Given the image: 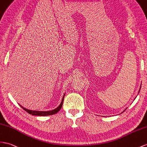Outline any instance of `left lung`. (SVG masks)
Returning <instances> with one entry per match:
<instances>
[{"instance_id": "obj_1", "label": "left lung", "mask_w": 147, "mask_h": 147, "mask_svg": "<svg viewBox=\"0 0 147 147\" xmlns=\"http://www.w3.org/2000/svg\"><path fill=\"white\" fill-rule=\"evenodd\" d=\"M140 88H141V87H140ZM140 90H139V92H138V93H139V92H140ZM125 110L124 111H125ZM122 113H123V112H122Z\"/></svg>"}]
</instances>
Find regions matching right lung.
I'll use <instances>...</instances> for the list:
<instances>
[{
    "label": "right lung",
    "mask_w": 147,
    "mask_h": 147,
    "mask_svg": "<svg viewBox=\"0 0 147 147\" xmlns=\"http://www.w3.org/2000/svg\"><path fill=\"white\" fill-rule=\"evenodd\" d=\"M64 96H65V94H64V96H63V98L62 100V101L61 102L60 105H59L57 108H55V109L53 110H51V111H32V110H29V109H27L25 108H23L22 106H21L22 108H23L24 109L25 111H26L28 113H29L31 115H33V116H50V115H53L54 114H56L57 112H59L60 109H61L62 105H63V101H64Z\"/></svg>",
    "instance_id": "1"
}]
</instances>
